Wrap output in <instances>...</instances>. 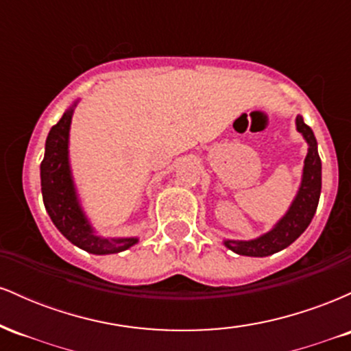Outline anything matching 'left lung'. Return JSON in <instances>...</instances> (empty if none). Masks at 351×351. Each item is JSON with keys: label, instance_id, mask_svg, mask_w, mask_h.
I'll use <instances>...</instances> for the list:
<instances>
[{"label": "left lung", "instance_id": "left-lung-1", "mask_svg": "<svg viewBox=\"0 0 351 351\" xmlns=\"http://www.w3.org/2000/svg\"><path fill=\"white\" fill-rule=\"evenodd\" d=\"M297 130L304 135L308 143V153L305 156L304 178L299 193L293 199L291 209L287 211L276 228L267 234L257 237L254 241H224L226 247L231 249L241 256L264 257L279 252L291 245L305 229L308 228L310 221L315 215L318 199H320L322 189V162L317 152V140L312 128L304 122L300 115H297Z\"/></svg>", "mask_w": 351, "mask_h": 351}]
</instances>
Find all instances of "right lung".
<instances>
[{"label": "right lung", "instance_id": "right-lung-1", "mask_svg": "<svg viewBox=\"0 0 351 351\" xmlns=\"http://www.w3.org/2000/svg\"><path fill=\"white\" fill-rule=\"evenodd\" d=\"M74 106L64 112L60 120L51 128L46 140V153L41 162V189L46 211L52 223L72 244L90 254H115L136 243L135 237L102 239L94 236L75 196L67 158L69 127Z\"/></svg>", "mask_w": 351, "mask_h": 351}]
</instances>
